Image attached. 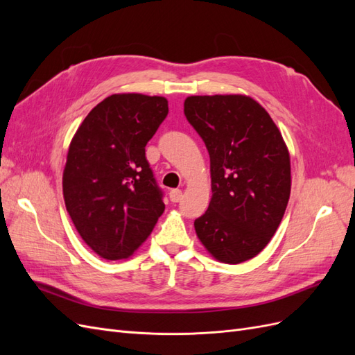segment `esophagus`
<instances>
[{"label":"esophagus","instance_id":"34e87169","mask_svg":"<svg viewBox=\"0 0 355 355\" xmlns=\"http://www.w3.org/2000/svg\"><path fill=\"white\" fill-rule=\"evenodd\" d=\"M170 200L173 202H179L182 200V191L180 189H171L170 191Z\"/></svg>","mask_w":355,"mask_h":355}]
</instances>
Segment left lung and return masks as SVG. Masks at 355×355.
<instances>
[{
	"label": "left lung",
	"mask_w": 355,
	"mask_h": 355,
	"mask_svg": "<svg viewBox=\"0 0 355 355\" xmlns=\"http://www.w3.org/2000/svg\"><path fill=\"white\" fill-rule=\"evenodd\" d=\"M184 112L210 155L211 200L194 222L225 263L252 259L270 243L290 197V157L272 118L241 94L191 96Z\"/></svg>",
	"instance_id": "1"
}]
</instances>
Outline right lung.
<instances>
[{
  "instance_id": "1",
  "label": "right lung",
  "mask_w": 355,
  "mask_h": 355,
  "mask_svg": "<svg viewBox=\"0 0 355 355\" xmlns=\"http://www.w3.org/2000/svg\"><path fill=\"white\" fill-rule=\"evenodd\" d=\"M167 114L159 96L112 94L94 106L72 139L63 197L81 239L103 259L130 256L164 211V192L145 146Z\"/></svg>"
}]
</instances>
